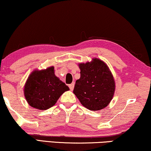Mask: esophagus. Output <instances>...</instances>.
I'll list each match as a JSON object with an SVG mask.
<instances>
[{"label": "esophagus", "mask_w": 151, "mask_h": 151, "mask_svg": "<svg viewBox=\"0 0 151 151\" xmlns=\"http://www.w3.org/2000/svg\"><path fill=\"white\" fill-rule=\"evenodd\" d=\"M74 87H75V83H73L69 85V88L70 89V90H73Z\"/></svg>", "instance_id": "1"}]
</instances>
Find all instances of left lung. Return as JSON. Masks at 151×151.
<instances>
[{
	"instance_id": "obj_1",
	"label": "left lung",
	"mask_w": 151,
	"mask_h": 151,
	"mask_svg": "<svg viewBox=\"0 0 151 151\" xmlns=\"http://www.w3.org/2000/svg\"><path fill=\"white\" fill-rule=\"evenodd\" d=\"M81 77L76 81L73 93L87 109L98 111L107 107L115 92V81L104 61L94 58L78 64Z\"/></svg>"
}]
</instances>
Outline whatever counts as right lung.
Masks as SVG:
<instances>
[{"instance_id":"1","label":"right lung","mask_w":151,"mask_h":151,"mask_svg":"<svg viewBox=\"0 0 151 151\" xmlns=\"http://www.w3.org/2000/svg\"><path fill=\"white\" fill-rule=\"evenodd\" d=\"M69 88L55 75L54 67L42 70H34L24 86V93L29 105L35 109L46 110L52 107Z\"/></svg>"}]
</instances>
